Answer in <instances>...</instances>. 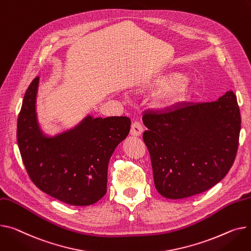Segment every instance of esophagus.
I'll return each instance as SVG.
<instances>
[{"label":"esophagus","instance_id":"1","mask_svg":"<svg viewBox=\"0 0 251 251\" xmlns=\"http://www.w3.org/2000/svg\"><path fill=\"white\" fill-rule=\"evenodd\" d=\"M143 132V127L138 121H134L131 125L130 129V134L132 136H140Z\"/></svg>","mask_w":251,"mask_h":251}]
</instances>
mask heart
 Wrapping results in <instances>:
<instances>
[{
    "label": "heart",
    "instance_id": "1",
    "mask_svg": "<svg viewBox=\"0 0 251 251\" xmlns=\"http://www.w3.org/2000/svg\"><path fill=\"white\" fill-rule=\"evenodd\" d=\"M188 75L180 73H173L163 75L152 82L145 85L149 89H166L157 98L162 108H172L183 101L187 92Z\"/></svg>",
    "mask_w": 251,
    "mask_h": 251
}]
</instances>
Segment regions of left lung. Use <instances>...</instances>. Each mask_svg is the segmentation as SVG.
I'll return each mask as SVG.
<instances>
[{
  "mask_svg": "<svg viewBox=\"0 0 251 251\" xmlns=\"http://www.w3.org/2000/svg\"><path fill=\"white\" fill-rule=\"evenodd\" d=\"M143 141L154 185L168 199L201 194L218 183L235 160L241 117L236 95L142 116Z\"/></svg>",
  "mask_w": 251,
  "mask_h": 251,
  "instance_id": "obj_1",
  "label": "left lung"
}]
</instances>
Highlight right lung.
Here are the masks:
<instances>
[{"label":"right lung","mask_w":251,"mask_h":251,"mask_svg":"<svg viewBox=\"0 0 251 251\" xmlns=\"http://www.w3.org/2000/svg\"><path fill=\"white\" fill-rule=\"evenodd\" d=\"M39 76L28 87L17 122V141L27 174L42 192L73 206H89L107 192L109 160L130 130L128 117L93 118L47 137L36 117Z\"/></svg>","instance_id":"1"}]
</instances>
